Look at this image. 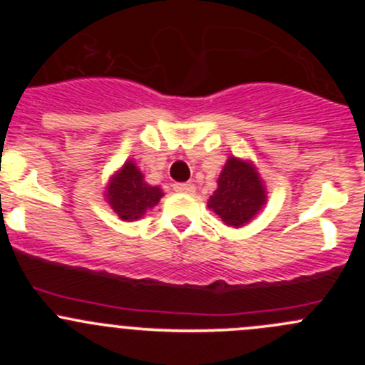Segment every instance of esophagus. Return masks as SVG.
<instances>
[{
  "instance_id": "34e87169",
  "label": "esophagus",
  "mask_w": 365,
  "mask_h": 365,
  "mask_svg": "<svg viewBox=\"0 0 365 365\" xmlns=\"http://www.w3.org/2000/svg\"><path fill=\"white\" fill-rule=\"evenodd\" d=\"M173 187H175L176 192H183V194L196 192V187H194V183H190V182H178V183H175Z\"/></svg>"
}]
</instances>
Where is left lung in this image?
I'll use <instances>...</instances> for the list:
<instances>
[{
    "label": "left lung",
    "mask_w": 365,
    "mask_h": 365,
    "mask_svg": "<svg viewBox=\"0 0 365 365\" xmlns=\"http://www.w3.org/2000/svg\"><path fill=\"white\" fill-rule=\"evenodd\" d=\"M264 201L263 183L254 165L230 157L219 176V187L210 196L208 208L227 226L240 227L259 212Z\"/></svg>",
    "instance_id": "left-lung-1"
}]
</instances>
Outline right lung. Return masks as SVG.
Masks as SVG:
<instances>
[{"mask_svg":"<svg viewBox=\"0 0 365 365\" xmlns=\"http://www.w3.org/2000/svg\"><path fill=\"white\" fill-rule=\"evenodd\" d=\"M160 197L162 190L148 185L132 162H127L116 173L108 190L109 205L123 220L139 219L146 210L159 203Z\"/></svg>","mask_w":365,"mask_h":365,"instance_id":"right-lung-1","label":"right lung"}]
</instances>
